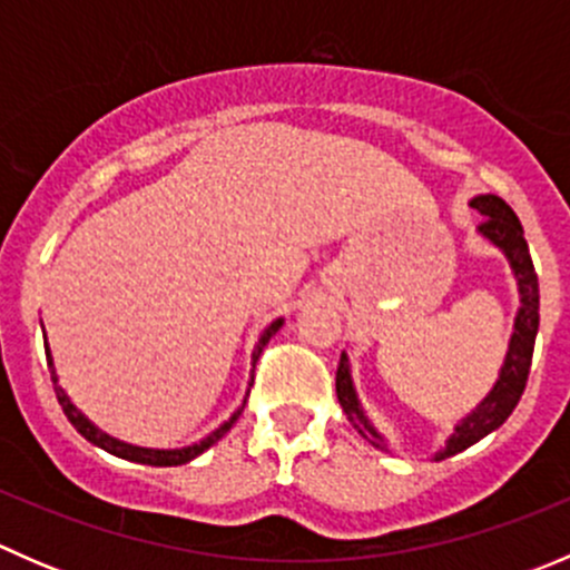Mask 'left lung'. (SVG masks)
Wrapping results in <instances>:
<instances>
[{
    "instance_id": "obj_1",
    "label": "left lung",
    "mask_w": 570,
    "mask_h": 570,
    "mask_svg": "<svg viewBox=\"0 0 570 570\" xmlns=\"http://www.w3.org/2000/svg\"><path fill=\"white\" fill-rule=\"evenodd\" d=\"M471 209H476L480 215H485V220L480 223L482 237L491 239L499 250L508 256L510 267H513L515 278H519V295H521V308L515 314V327L513 336H510L508 358H504L502 372H499L497 386L491 389V394L463 419L455 428V433L450 435L444 450L435 455V461H444V458L458 455V452L469 450L471 444H476L480 439H485L488 433H493L497 428H502L508 422V416L513 413V407L519 405L521 394L527 389V377H530L532 366V353H534V336H538L540 325V289H538V273H534V264L530 256V245L524 239V228L521 220L515 217V212L504 204L499 195H476L471 200ZM336 396L338 405L344 407L350 422L358 428L361 435L372 441L375 446L386 450L383 444V435L377 433L370 424V419L361 411V402L355 396L353 377H350V364L347 355L342 353L336 370Z\"/></svg>"
}]
</instances>
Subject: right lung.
Wrapping results in <instances>:
<instances>
[{
	"label": "right lung",
	"instance_id": "1",
	"mask_svg": "<svg viewBox=\"0 0 570 570\" xmlns=\"http://www.w3.org/2000/svg\"><path fill=\"white\" fill-rule=\"evenodd\" d=\"M281 325H284V320H275L273 325H267V331L262 333V338H258L256 350H253V366H256L258 355H262V350H264V344H267L269 338H273L275 333H278ZM43 347H46V364H49V372H51V383H55L57 402H60V407H62V413H66V416H68V422H71L73 428H77V433H82L85 439L90 441V444L101 446V450H107L109 455H118V458H124V461H135V463H146V465H181V463H189V461H193V458H198L200 452L209 450L212 444H217V441H220L223 435H226L228 430H232V424L237 422L239 413H243V407H245V402H243V405H239L237 411H234V416L228 419V422H223L220 428L215 430V433L206 435V439L198 441V444L184 446V450H146V446L124 444V441H118V439H112V435L101 433V430L96 428L94 422H88V419L82 416V411H77V405H73L71 400H68V394L62 392L60 386H57L55 364H51V353H49V344H46V333H43ZM250 386H253V377H250Z\"/></svg>",
	"mask_w": 570,
	"mask_h": 570
}]
</instances>
